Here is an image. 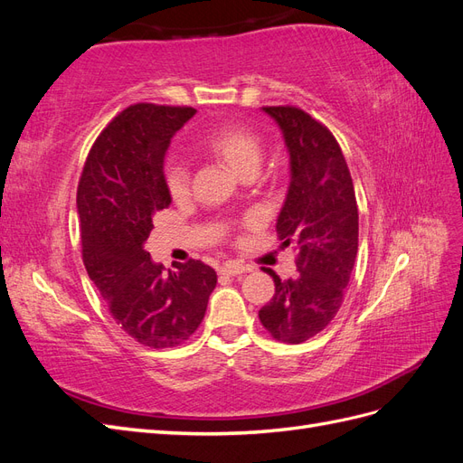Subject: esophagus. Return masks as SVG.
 Segmentation results:
<instances>
[{
    "mask_svg": "<svg viewBox=\"0 0 463 463\" xmlns=\"http://www.w3.org/2000/svg\"><path fill=\"white\" fill-rule=\"evenodd\" d=\"M249 270H250V266L240 264V262H235V260H230L226 264H222V269H220V272L223 276H237V274H245Z\"/></svg>",
    "mask_w": 463,
    "mask_h": 463,
    "instance_id": "34e87169",
    "label": "esophagus"
}]
</instances>
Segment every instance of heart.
I'll use <instances>...</instances> for the list:
<instances>
[{"instance_id": "1", "label": "heart", "mask_w": 463, "mask_h": 463, "mask_svg": "<svg viewBox=\"0 0 463 463\" xmlns=\"http://www.w3.org/2000/svg\"><path fill=\"white\" fill-rule=\"evenodd\" d=\"M204 148L222 160H226L237 174L249 167H259L262 162V145L255 133L241 128H220L204 138ZM164 181L174 199H184L189 193L191 175L184 158L170 156L164 164Z\"/></svg>"}]
</instances>
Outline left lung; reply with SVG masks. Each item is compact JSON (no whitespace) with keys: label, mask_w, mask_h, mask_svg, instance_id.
I'll return each instance as SVG.
<instances>
[{"label":"left lung","mask_w":463,"mask_h":463,"mask_svg":"<svg viewBox=\"0 0 463 463\" xmlns=\"http://www.w3.org/2000/svg\"><path fill=\"white\" fill-rule=\"evenodd\" d=\"M289 158V185L276 232L298 249V276L274 278V298L259 311L276 340L301 344L325 330L344 301L357 257L359 214L354 181L340 145L299 108H262Z\"/></svg>","instance_id":"8db88e82"}]
</instances>
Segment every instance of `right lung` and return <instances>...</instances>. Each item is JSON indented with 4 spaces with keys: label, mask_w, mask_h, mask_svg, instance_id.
<instances>
[{
    "label": "right lung",
    "mask_w": 463,
    "mask_h": 463,
    "mask_svg": "<svg viewBox=\"0 0 463 463\" xmlns=\"http://www.w3.org/2000/svg\"><path fill=\"white\" fill-rule=\"evenodd\" d=\"M193 108L135 104L96 138L77 189L82 262L111 317L148 347L185 342L204 318L216 288L201 260L164 270L145 243L154 216L172 204L164 160Z\"/></svg>",
    "instance_id": "obj_1"
}]
</instances>
